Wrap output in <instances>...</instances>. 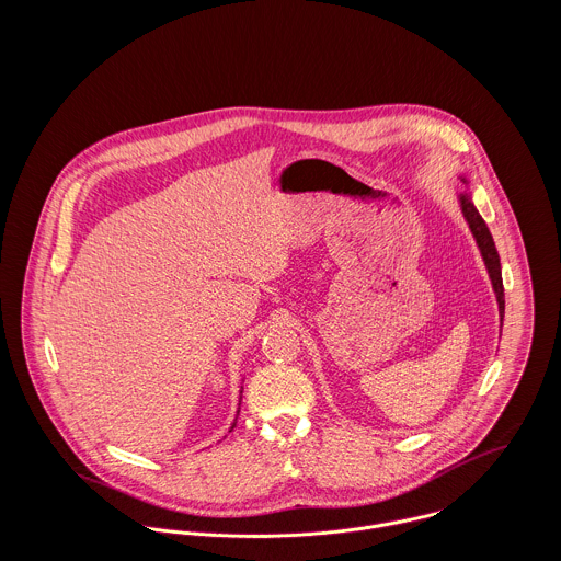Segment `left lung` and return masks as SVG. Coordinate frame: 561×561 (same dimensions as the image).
<instances>
[{"label":"left lung","mask_w":561,"mask_h":561,"mask_svg":"<svg viewBox=\"0 0 561 561\" xmlns=\"http://www.w3.org/2000/svg\"><path fill=\"white\" fill-rule=\"evenodd\" d=\"M462 181L467 183V179L462 176ZM460 209L465 214V220L469 222V229L473 233V238L480 245L481 259L485 263V270L490 274V280H492V289H494V296H496V302H499V316H501V325H503V313H505V294H503V278H501V261H499V252L494 248V240L483 222V218L480 216V211L476 209L473 201L469 194H460Z\"/></svg>","instance_id":"left-lung-1"}]
</instances>
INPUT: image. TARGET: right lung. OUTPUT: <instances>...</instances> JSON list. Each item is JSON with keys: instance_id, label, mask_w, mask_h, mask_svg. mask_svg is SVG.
<instances>
[{"instance_id": "obj_1", "label": "right lung", "mask_w": 561, "mask_h": 561, "mask_svg": "<svg viewBox=\"0 0 561 561\" xmlns=\"http://www.w3.org/2000/svg\"><path fill=\"white\" fill-rule=\"evenodd\" d=\"M238 414H240V410H238ZM236 423H238V421H233V425H231V430H233V427H236ZM231 430H229V432H231Z\"/></svg>"}]
</instances>
